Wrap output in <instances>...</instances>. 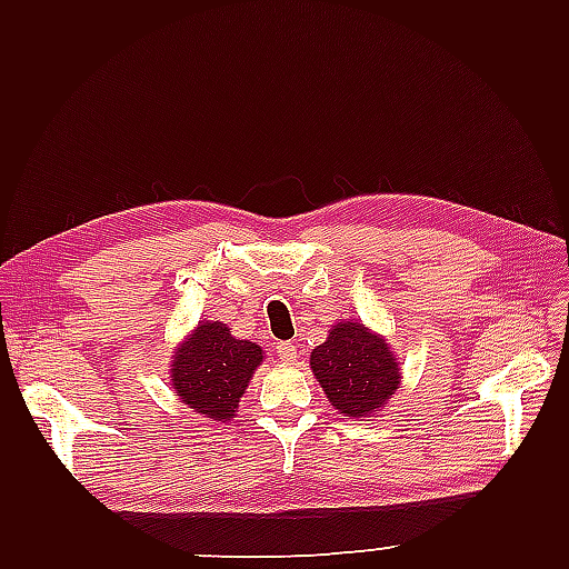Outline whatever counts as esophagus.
I'll use <instances>...</instances> for the list:
<instances>
[{
    "label": "esophagus",
    "mask_w": 569,
    "mask_h": 569,
    "mask_svg": "<svg viewBox=\"0 0 569 569\" xmlns=\"http://www.w3.org/2000/svg\"><path fill=\"white\" fill-rule=\"evenodd\" d=\"M276 355H278V359L281 361H286V365H293L296 361V345L293 342H278L276 345Z\"/></svg>",
    "instance_id": "obj_1"
}]
</instances>
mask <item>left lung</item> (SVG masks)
Wrapping results in <instances>:
<instances>
[{
	"label": "left lung",
	"instance_id": "obj_1",
	"mask_svg": "<svg viewBox=\"0 0 569 569\" xmlns=\"http://www.w3.org/2000/svg\"><path fill=\"white\" fill-rule=\"evenodd\" d=\"M310 369L330 406L347 418H373L401 389V365L386 337L361 320L330 325L310 352Z\"/></svg>",
	"mask_w": 569,
	"mask_h": 569
}]
</instances>
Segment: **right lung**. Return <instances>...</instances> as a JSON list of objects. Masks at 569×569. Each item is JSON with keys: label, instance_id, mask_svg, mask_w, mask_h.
<instances>
[{"label": "right lung", "instance_id": "1", "mask_svg": "<svg viewBox=\"0 0 569 569\" xmlns=\"http://www.w3.org/2000/svg\"><path fill=\"white\" fill-rule=\"evenodd\" d=\"M261 361L263 349L257 342L237 340L220 320H202L176 347L171 389L192 413L229 422Z\"/></svg>", "mask_w": 569, "mask_h": 569}]
</instances>
